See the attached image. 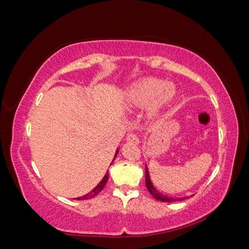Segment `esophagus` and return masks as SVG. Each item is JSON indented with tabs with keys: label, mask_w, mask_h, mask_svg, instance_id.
Wrapping results in <instances>:
<instances>
[{
	"label": "esophagus",
	"mask_w": 249,
	"mask_h": 249,
	"mask_svg": "<svg viewBox=\"0 0 249 249\" xmlns=\"http://www.w3.org/2000/svg\"><path fill=\"white\" fill-rule=\"evenodd\" d=\"M126 140L129 142H132V143H135V144H138L139 143V138H138V135L135 134V133H130L127 134L126 136Z\"/></svg>",
	"instance_id": "obj_1"
}]
</instances>
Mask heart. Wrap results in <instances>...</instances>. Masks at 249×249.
I'll return each instance as SVG.
<instances>
[{
  "instance_id": "heart-1",
  "label": "heart",
  "mask_w": 249,
  "mask_h": 249,
  "mask_svg": "<svg viewBox=\"0 0 249 249\" xmlns=\"http://www.w3.org/2000/svg\"><path fill=\"white\" fill-rule=\"evenodd\" d=\"M176 92V87L171 83L147 77L133 83L126 89L124 102L125 107L130 109L149 107L150 115L157 116L173 100Z\"/></svg>"
}]
</instances>
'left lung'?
<instances>
[{
    "label": "left lung",
    "mask_w": 249,
    "mask_h": 249,
    "mask_svg": "<svg viewBox=\"0 0 249 249\" xmlns=\"http://www.w3.org/2000/svg\"><path fill=\"white\" fill-rule=\"evenodd\" d=\"M145 185H146L148 192L152 194L157 200H160V201H163V202H172V201H180V200H184V199L188 198V197H176V198L175 197H169V196H167V195H164V194L160 193L154 187L152 180H150L147 167H145Z\"/></svg>",
    "instance_id": "8db88e82"
}]
</instances>
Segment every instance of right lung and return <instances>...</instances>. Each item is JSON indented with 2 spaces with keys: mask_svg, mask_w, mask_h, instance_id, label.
<instances>
[{
  "mask_svg": "<svg viewBox=\"0 0 249 249\" xmlns=\"http://www.w3.org/2000/svg\"><path fill=\"white\" fill-rule=\"evenodd\" d=\"M117 154H118V149L116 150L115 156H114V159H113V161L115 160V158H116ZM113 161H112V162H113ZM111 164H112V163H111ZM111 164H110V165H111ZM108 178H109V173L107 172L106 175H105V177L103 178V179L101 180V182L93 188V190H91L89 193H87V194H85V195H83V196H81V197H78L77 199H78V200H84V199H89V198H92V197L96 196V195L99 194V193L104 189V187L106 186Z\"/></svg>",
  "mask_w": 249,
  "mask_h": 249,
  "instance_id": "obj_1",
  "label": "right lung"
}]
</instances>
